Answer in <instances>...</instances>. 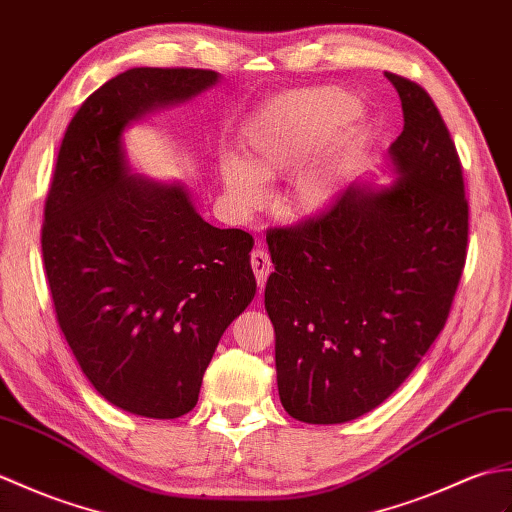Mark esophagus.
I'll return each mask as SVG.
<instances>
[{
	"label": "esophagus",
	"mask_w": 512,
	"mask_h": 512,
	"mask_svg": "<svg viewBox=\"0 0 512 512\" xmlns=\"http://www.w3.org/2000/svg\"><path fill=\"white\" fill-rule=\"evenodd\" d=\"M271 267H274V265H271L269 254L265 252V249H254V252H252V269H254V276L258 280L260 289L265 287V280L271 274Z\"/></svg>",
	"instance_id": "34e87169"
}]
</instances>
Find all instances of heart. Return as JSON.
<instances>
[{
    "instance_id": "obj_1",
    "label": "heart",
    "mask_w": 512,
    "mask_h": 512,
    "mask_svg": "<svg viewBox=\"0 0 512 512\" xmlns=\"http://www.w3.org/2000/svg\"><path fill=\"white\" fill-rule=\"evenodd\" d=\"M366 140L359 100L348 89H291L249 118L241 133L245 160L223 157L219 177L232 206L252 212L265 201L263 181L291 172L278 195V210L289 221H311L333 206Z\"/></svg>"
}]
</instances>
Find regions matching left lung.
I'll return each mask as SVG.
<instances>
[{
  "label": "left lung",
  "mask_w": 512,
  "mask_h": 512,
  "mask_svg": "<svg viewBox=\"0 0 512 512\" xmlns=\"http://www.w3.org/2000/svg\"><path fill=\"white\" fill-rule=\"evenodd\" d=\"M385 76L405 118L385 153L392 184L355 179L322 217L267 234L278 394L302 423H348L388 399L445 328L467 258L456 146L423 87Z\"/></svg>",
  "instance_id": "obj_1"
}]
</instances>
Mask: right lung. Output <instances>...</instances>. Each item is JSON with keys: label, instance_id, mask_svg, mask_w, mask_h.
<instances>
[{"label": "right lung", "instance_id": "1", "mask_svg": "<svg viewBox=\"0 0 512 512\" xmlns=\"http://www.w3.org/2000/svg\"><path fill=\"white\" fill-rule=\"evenodd\" d=\"M221 81L212 70L133 67L76 111L41 234L56 320L100 396L179 418L219 339L256 295L254 238L199 217L181 181L135 173L124 131Z\"/></svg>", "mask_w": 512, "mask_h": 512}]
</instances>
